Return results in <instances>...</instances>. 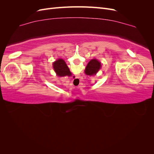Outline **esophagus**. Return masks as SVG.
Instances as JSON below:
<instances>
[{"instance_id": "obj_1", "label": "esophagus", "mask_w": 154, "mask_h": 154, "mask_svg": "<svg viewBox=\"0 0 154 154\" xmlns=\"http://www.w3.org/2000/svg\"><path fill=\"white\" fill-rule=\"evenodd\" d=\"M76 80H78V79H76Z\"/></svg>"}]
</instances>
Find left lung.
<instances>
[{
    "mask_svg": "<svg viewBox=\"0 0 154 154\" xmlns=\"http://www.w3.org/2000/svg\"><path fill=\"white\" fill-rule=\"evenodd\" d=\"M101 65L100 62L96 59H92L88 63L85 69V73L88 76L96 75V73L100 71Z\"/></svg>",
    "mask_w": 154,
    "mask_h": 154,
    "instance_id": "left-lung-1",
    "label": "left lung"
}]
</instances>
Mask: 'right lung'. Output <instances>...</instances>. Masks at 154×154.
<instances>
[{
    "label": "right lung",
    "mask_w": 154,
    "mask_h": 154,
    "mask_svg": "<svg viewBox=\"0 0 154 154\" xmlns=\"http://www.w3.org/2000/svg\"><path fill=\"white\" fill-rule=\"evenodd\" d=\"M53 67L58 76H70L72 74L66 63L61 58H59L57 61L54 62L53 63Z\"/></svg>",
    "instance_id": "right-lung-1"
}]
</instances>
